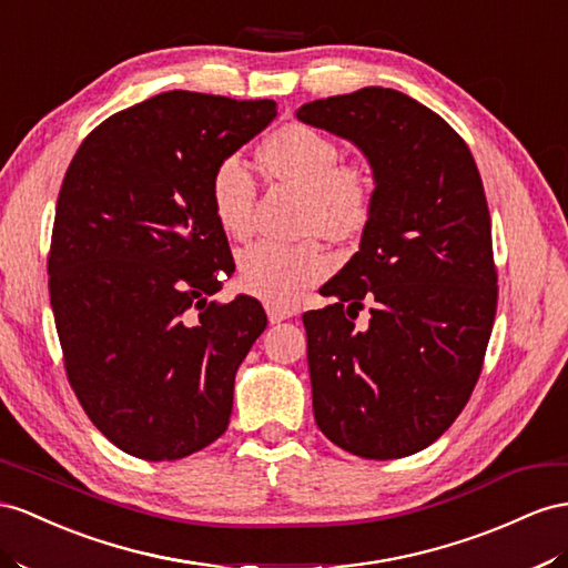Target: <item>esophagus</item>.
Returning <instances> with one entry per match:
<instances>
[{
    "instance_id": "34e87169",
    "label": "esophagus",
    "mask_w": 568,
    "mask_h": 568,
    "mask_svg": "<svg viewBox=\"0 0 568 568\" xmlns=\"http://www.w3.org/2000/svg\"><path fill=\"white\" fill-rule=\"evenodd\" d=\"M266 314H268V322H271V324H281V322H285V318L293 316V310L281 307V304L266 302Z\"/></svg>"
}]
</instances>
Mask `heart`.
<instances>
[{"label":"heart","instance_id":"obj_1","mask_svg":"<svg viewBox=\"0 0 568 568\" xmlns=\"http://www.w3.org/2000/svg\"><path fill=\"white\" fill-rule=\"evenodd\" d=\"M271 178L304 192L302 227H318L333 240H351L367 227L374 211V189L365 168L341 165V149L307 124L278 129L261 149ZM256 182L240 155H227L211 174V206L227 237L250 235ZM331 258L322 242L261 240L237 256L240 283L271 304H293L304 287L324 278Z\"/></svg>","mask_w":568,"mask_h":568}]
</instances>
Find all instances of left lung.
<instances>
[{"mask_svg": "<svg viewBox=\"0 0 568 568\" xmlns=\"http://www.w3.org/2000/svg\"><path fill=\"white\" fill-rule=\"evenodd\" d=\"M297 120L355 143L374 178L359 252L322 287L336 304L302 316L314 419L347 454L413 456L454 425L483 372L497 314L483 180L454 129L394 89L314 100Z\"/></svg>", "mask_w": 568, "mask_h": 568, "instance_id": "8db88e82", "label": "left lung"}]
</instances>
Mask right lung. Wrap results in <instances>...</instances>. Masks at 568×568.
<instances>
[{
    "mask_svg": "<svg viewBox=\"0 0 568 568\" xmlns=\"http://www.w3.org/2000/svg\"><path fill=\"white\" fill-rule=\"evenodd\" d=\"M275 114L273 100L168 91L95 126L64 174L54 324L85 415L129 456L178 460L227 429L266 312L250 295L209 302L235 271L211 174Z\"/></svg>",
    "mask_w": 568,
    "mask_h": 568,
    "instance_id": "obj_1",
    "label": "right lung"
}]
</instances>
